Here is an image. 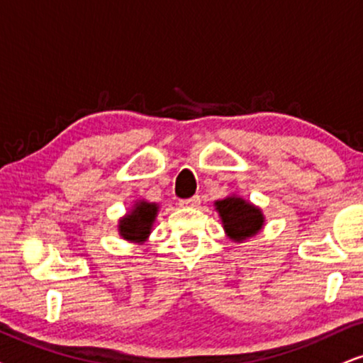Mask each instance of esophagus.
Listing matches in <instances>:
<instances>
[{
  "instance_id": "esophagus-1",
  "label": "esophagus",
  "mask_w": 363,
  "mask_h": 363,
  "mask_svg": "<svg viewBox=\"0 0 363 363\" xmlns=\"http://www.w3.org/2000/svg\"><path fill=\"white\" fill-rule=\"evenodd\" d=\"M179 204H181L182 208H197V206L201 204V197L192 196V197H189V199H181L179 201Z\"/></svg>"
}]
</instances>
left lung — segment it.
I'll return each instance as SVG.
<instances>
[{
	"mask_svg": "<svg viewBox=\"0 0 363 363\" xmlns=\"http://www.w3.org/2000/svg\"><path fill=\"white\" fill-rule=\"evenodd\" d=\"M216 211L223 221L226 235L233 241H245L258 235L264 224V216L259 208L240 196H228L214 203Z\"/></svg>",
	"mask_w": 363,
	"mask_h": 363,
	"instance_id": "obj_1",
	"label": "left lung"
}]
</instances>
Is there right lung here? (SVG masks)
<instances>
[{
	"instance_id": "add662e5",
	"label": "right lung",
	"mask_w": 363,
	"mask_h": 363,
	"mask_svg": "<svg viewBox=\"0 0 363 363\" xmlns=\"http://www.w3.org/2000/svg\"><path fill=\"white\" fill-rule=\"evenodd\" d=\"M159 206L147 201H137L128 213L118 221V233L123 240L144 242L150 235V229L157 216Z\"/></svg>"
}]
</instances>
